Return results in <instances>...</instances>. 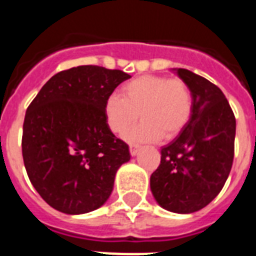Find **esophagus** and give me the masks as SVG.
<instances>
[{
    "mask_svg": "<svg viewBox=\"0 0 256 256\" xmlns=\"http://www.w3.org/2000/svg\"><path fill=\"white\" fill-rule=\"evenodd\" d=\"M138 152H140V144H130V154L134 156H136V154H138Z\"/></svg>",
    "mask_w": 256,
    "mask_h": 256,
    "instance_id": "obj_1",
    "label": "esophagus"
}]
</instances>
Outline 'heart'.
<instances>
[{"mask_svg":"<svg viewBox=\"0 0 256 256\" xmlns=\"http://www.w3.org/2000/svg\"><path fill=\"white\" fill-rule=\"evenodd\" d=\"M104 110L108 128L118 136H126L140 116L144 120L128 140L172 138L190 120L192 94L179 78L142 76L126 82L120 88V96H108Z\"/></svg>","mask_w":256,"mask_h":256,"instance_id":"heart-1","label":"heart"}]
</instances>
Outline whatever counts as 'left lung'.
I'll use <instances>...</instances> for the list:
<instances>
[{"label": "left lung", "mask_w": 256, "mask_h": 256, "mask_svg": "<svg viewBox=\"0 0 256 256\" xmlns=\"http://www.w3.org/2000/svg\"><path fill=\"white\" fill-rule=\"evenodd\" d=\"M192 94L190 120L160 150L150 188L160 207L190 214L206 207L224 186L234 160V112L222 90L186 69H175Z\"/></svg>", "instance_id": "1"}]
</instances>
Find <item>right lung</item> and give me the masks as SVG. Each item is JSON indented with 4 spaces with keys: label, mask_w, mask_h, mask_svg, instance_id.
Instances as JSON below:
<instances>
[{
    "label": "right lung",
    "mask_w": 256,
    "mask_h": 256,
    "mask_svg": "<svg viewBox=\"0 0 256 256\" xmlns=\"http://www.w3.org/2000/svg\"><path fill=\"white\" fill-rule=\"evenodd\" d=\"M132 76L85 65L60 72L26 110L22 156L30 182L49 206L77 215L100 208L112 194L128 146L104 118V102Z\"/></svg>",
    "instance_id": "obj_1"
}]
</instances>
